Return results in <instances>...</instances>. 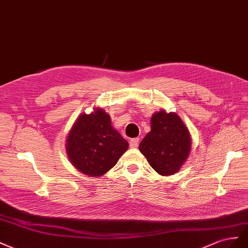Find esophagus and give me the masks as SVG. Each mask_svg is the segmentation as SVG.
Listing matches in <instances>:
<instances>
[{
    "instance_id": "obj_1",
    "label": "esophagus",
    "mask_w": 248,
    "mask_h": 248,
    "mask_svg": "<svg viewBox=\"0 0 248 248\" xmlns=\"http://www.w3.org/2000/svg\"><path fill=\"white\" fill-rule=\"evenodd\" d=\"M139 138H133V139H131V141H130V146L132 147V148H137L138 147V144H139Z\"/></svg>"
}]
</instances>
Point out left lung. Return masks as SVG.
<instances>
[{
  "label": "left lung",
  "mask_w": 248,
  "mask_h": 248,
  "mask_svg": "<svg viewBox=\"0 0 248 248\" xmlns=\"http://www.w3.org/2000/svg\"><path fill=\"white\" fill-rule=\"evenodd\" d=\"M139 151L161 175L178 172L191 151L190 133L174 112L160 110L152 115L151 132L139 144Z\"/></svg>",
  "instance_id": "8db88e82"
}]
</instances>
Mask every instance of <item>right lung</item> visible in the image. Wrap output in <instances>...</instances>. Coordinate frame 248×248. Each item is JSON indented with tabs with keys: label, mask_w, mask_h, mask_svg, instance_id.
<instances>
[{
	"label": "right lung",
	"mask_w": 248,
	"mask_h": 248,
	"mask_svg": "<svg viewBox=\"0 0 248 248\" xmlns=\"http://www.w3.org/2000/svg\"><path fill=\"white\" fill-rule=\"evenodd\" d=\"M66 154L75 168L93 178L114 167L129 148L128 141L113 128L110 115L103 108L82 113L66 137Z\"/></svg>",
	"instance_id": "obj_1"
}]
</instances>
